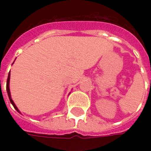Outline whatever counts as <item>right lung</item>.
Returning a JSON list of instances; mask_svg holds the SVG:
<instances>
[{"label":"right lung","instance_id":"1","mask_svg":"<svg viewBox=\"0 0 151 151\" xmlns=\"http://www.w3.org/2000/svg\"><path fill=\"white\" fill-rule=\"evenodd\" d=\"M9 80H10V72H9V73H8V79H7V85H6V89H7V92H8V97H9V99H10L11 103H12V106H14V108H15V110H17V111H19V110H18V108L16 107V106L15 105V103H14V102H13L12 99V98H11L10 89H9Z\"/></svg>","mask_w":151,"mask_h":151}]
</instances>
